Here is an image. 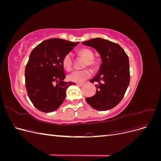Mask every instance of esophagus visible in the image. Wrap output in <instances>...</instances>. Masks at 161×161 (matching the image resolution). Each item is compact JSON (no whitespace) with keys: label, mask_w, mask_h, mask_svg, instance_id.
Returning a JSON list of instances; mask_svg holds the SVG:
<instances>
[{"label":"esophagus","mask_w":161,"mask_h":161,"mask_svg":"<svg viewBox=\"0 0 161 161\" xmlns=\"http://www.w3.org/2000/svg\"><path fill=\"white\" fill-rule=\"evenodd\" d=\"M76 85L80 86H82V85H84L83 82H77V83H76Z\"/></svg>","instance_id":"1"}]
</instances>
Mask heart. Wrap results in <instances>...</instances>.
<instances>
[{"mask_svg":"<svg viewBox=\"0 0 161 161\" xmlns=\"http://www.w3.org/2000/svg\"><path fill=\"white\" fill-rule=\"evenodd\" d=\"M77 55L82 59L85 60V67L89 66L92 69H96L98 66L99 62L94 59V53L91 50L86 47L80 48L77 51ZM72 58L70 53H67L62 60V65L63 69L67 71H70L72 68ZM91 72L89 69H85L82 70H75L71 72L67 76L69 80L75 82H81L91 76Z\"/></svg>","mask_w":161,"mask_h":161,"instance_id":"obj_1","label":"heart"}]
</instances>
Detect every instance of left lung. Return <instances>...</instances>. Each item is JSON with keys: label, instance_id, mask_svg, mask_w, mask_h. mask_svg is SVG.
Masks as SVG:
<instances>
[{"label": "left lung", "instance_id": "8db88e82", "mask_svg": "<svg viewBox=\"0 0 161 161\" xmlns=\"http://www.w3.org/2000/svg\"><path fill=\"white\" fill-rule=\"evenodd\" d=\"M82 44L95 48L102 60L98 74L91 80L92 83L98 82L95 85L96 93L86 97V101L99 111L114 108L123 99L130 84L128 56L118 43L100 37L84 42Z\"/></svg>", "mask_w": 161, "mask_h": 161}]
</instances>
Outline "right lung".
I'll return each instance as SVG.
<instances>
[{"label":"right lung","mask_w":161,"mask_h":161,"mask_svg":"<svg viewBox=\"0 0 161 161\" xmlns=\"http://www.w3.org/2000/svg\"><path fill=\"white\" fill-rule=\"evenodd\" d=\"M78 43L48 39L31 52L25 71V87L29 98L38 110L45 113L56 111L64 102L68 87L75 85L63 81L66 75L62 60Z\"/></svg>","instance_id":"add662e5"}]
</instances>
